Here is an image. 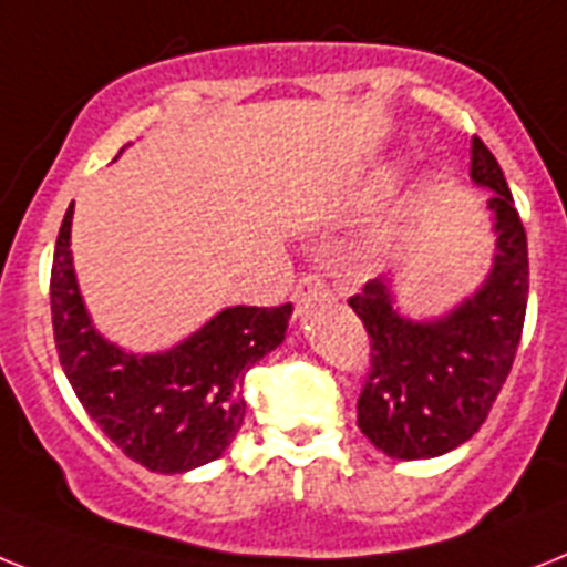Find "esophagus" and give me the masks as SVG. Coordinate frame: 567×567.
<instances>
[{
	"instance_id": "1",
	"label": "esophagus",
	"mask_w": 567,
	"mask_h": 567,
	"mask_svg": "<svg viewBox=\"0 0 567 567\" xmlns=\"http://www.w3.org/2000/svg\"><path fill=\"white\" fill-rule=\"evenodd\" d=\"M334 293H331L329 282H326L323 276L317 274H306L302 279H299L297 291H293V302H297V315H302V311H308V308L315 306V302H323V299H331Z\"/></svg>"
}]
</instances>
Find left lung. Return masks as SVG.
<instances>
[{
	"instance_id": "obj_1",
	"label": "left lung",
	"mask_w": 567,
	"mask_h": 567,
	"mask_svg": "<svg viewBox=\"0 0 567 567\" xmlns=\"http://www.w3.org/2000/svg\"><path fill=\"white\" fill-rule=\"evenodd\" d=\"M472 179L489 188L492 268L472 297L440 317L413 320L395 306V276H379L349 299L370 334V379L358 427L393 460H427L477 434L498 399L522 340L530 265L527 233L498 159L472 140Z\"/></svg>"
}]
</instances>
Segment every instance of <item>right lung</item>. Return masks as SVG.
<instances>
[{"mask_svg":"<svg viewBox=\"0 0 567 567\" xmlns=\"http://www.w3.org/2000/svg\"><path fill=\"white\" fill-rule=\"evenodd\" d=\"M72 209L52 261L60 367L90 419L140 466L183 475L218 460L244 422L241 381L285 340L293 306L220 308L163 352H127L95 329L72 265Z\"/></svg>","mask_w":567,"mask_h":567,"instance_id":"obj_1","label":"right lung"}]
</instances>
